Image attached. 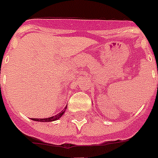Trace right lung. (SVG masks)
Returning a JSON list of instances; mask_svg holds the SVG:
<instances>
[{
	"mask_svg": "<svg viewBox=\"0 0 158 158\" xmlns=\"http://www.w3.org/2000/svg\"><path fill=\"white\" fill-rule=\"evenodd\" d=\"M65 109L66 107L64 108V110H62L60 113L56 114L55 116L50 117V118H32V120H34V121H38V122H52V121H55V120H58L60 118H61V116L64 114Z\"/></svg>",
	"mask_w": 158,
	"mask_h": 158,
	"instance_id": "add662e5",
	"label": "right lung"
}]
</instances>
